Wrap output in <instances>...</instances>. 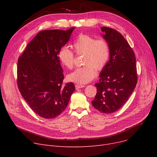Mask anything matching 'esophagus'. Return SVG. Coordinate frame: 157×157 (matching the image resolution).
<instances>
[{
    "label": "esophagus",
    "mask_w": 157,
    "mask_h": 157,
    "mask_svg": "<svg viewBox=\"0 0 157 157\" xmlns=\"http://www.w3.org/2000/svg\"><path fill=\"white\" fill-rule=\"evenodd\" d=\"M85 85H78L76 84L75 85V87H76V89H79V88H83L85 87Z\"/></svg>",
    "instance_id": "obj_1"
}]
</instances>
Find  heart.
Instances as JSON below:
<instances>
[{
	"mask_svg": "<svg viewBox=\"0 0 157 157\" xmlns=\"http://www.w3.org/2000/svg\"><path fill=\"white\" fill-rule=\"evenodd\" d=\"M72 48L76 55H84L83 63L85 65L77 68L67 76L69 81L75 83L84 84L92 81L96 76V69L102 70L109 59V45L104 39H97L92 36L81 34L74 42ZM58 57L65 67L73 68L75 55L67 47L60 49Z\"/></svg>",
	"mask_w": 157,
	"mask_h": 157,
	"instance_id": "1",
	"label": "heart"
}]
</instances>
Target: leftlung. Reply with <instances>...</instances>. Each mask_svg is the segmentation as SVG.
Wrapping results in <instances>:
<instances>
[{
    "label": "left lung",
    "mask_w": 157,
    "mask_h": 157,
    "mask_svg": "<svg viewBox=\"0 0 157 157\" xmlns=\"http://www.w3.org/2000/svg\"><path fill=\"white\" fill-rule=\"evenodd\" d=\"M101 29L109 45L110 59L95 85L97 91L92 104L98 111L109 114L120 109L136 88V59L132 48L120 32L106 27Z\"/></svg>",
    "instance_id": "left-lung-1"
}]
</instances>
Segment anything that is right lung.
<instances>
[{
	"instance_id": "add662e5",
	"label": "right lung",
	"mask_w": 157,
	"mask_h": 157,
	"mask_svg": "<svg viewBox=\"0 0 157 157\" xmlns=\"http://www.w3.org/2000/svg\"><path fill=\"white\" fill-rule=\"evenodd\" d=\"M75 27L39 32L19 56L17 85L30 108L38 116L55 118L67 108L75 86L63 83V69L58 57Z\"/></svg>"
}]
</instances>
